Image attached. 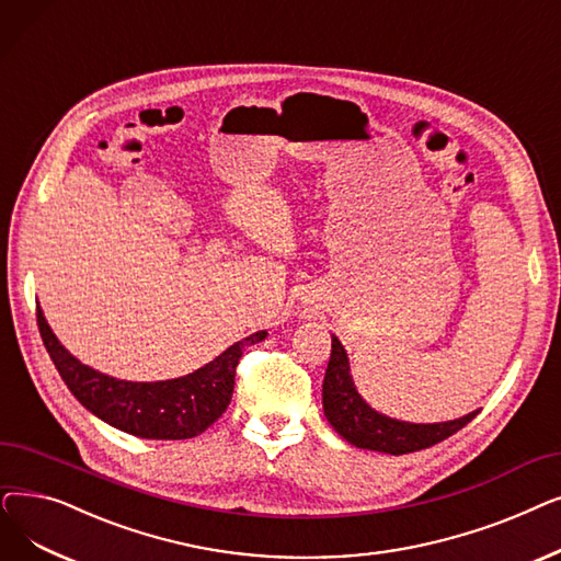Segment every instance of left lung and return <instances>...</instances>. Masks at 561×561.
<instances>
[{
	"mask_svg": "<svg viewBox=\"0 0 561 561\" xmlns=\"http://www.w3.org/2000/svg\"><path fill=\"white\" fill-rule=\"evenodd\" d=\"M322 399L327 420L346 443L363 449L386 451V455L394 457L411 455V451L426 449L449 438L451 434L463 430L479 413L472 411L459 420L438 424H411L371 411L354 388L350 375V358H346L337 337H333L331 344V360L327 367Z\"/></svg>",
	"mask_w": 561,
	"mask_h": 561,
	"instance_id": "obj_1",
	"label": "left lung"
}]
</instances>
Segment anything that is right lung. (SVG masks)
I'll use <instances>...</instances> for the list:
<instances>
[{
	"mask_svg": "<svg viewBox=\"0 0 561 561\" xmlns=\"http://www.w3.org/2000/svg\"><path fill=\"white\" fill-rule=\"evenodd\" d=\"M36 322L51 363L79 404L121 432L154 440L194 438L215 424L232 399L234 369L244 346L266 335L260 331L232 344L194 375L157 383H131L100 375L70 356L47 327L41 308H36Z\"/></svg>",
	"mask_w": 561,
	"mask_h": 561,
	"instance_id": "add662e5",
	"label": "right lung"
}]
</instances>
